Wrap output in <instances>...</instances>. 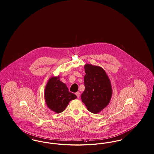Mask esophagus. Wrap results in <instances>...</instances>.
Segmentation results:
<instances>
[{
    "mask_svg": "<svg viewBox=\"0 0 154 154\" xmlns=\"http://www.w3.org/2000/svg\"><path fill=\"white\" fill-rule=\"evenodd\" d=\"M75 94H76V96H77V97H78V98H80V92H77L75 93Z\"/></svg>",
    "mask_w": 154,
    "mask_h": 154,
    "instance_id": "esophagus-1",
    "label": "esophagus"
}]
</instances>
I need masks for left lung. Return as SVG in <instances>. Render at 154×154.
I'll return each mask as SVG.
<instances>
[{
    "instance_id": "1",
    "label": "left lung",
    "mask_w": 154,
    "mask_h": 154,
    "mask_svg": "<svg viewBox=\"0 0 154 154\" xmlns=\"http://www.w3.org/2000/svg\"><path fill=\"white\" fill-rule=\"evenodd\" d=\"M84 69L85 91L81 94V100L88 111L98 113L110 102L112 94L111 81L100 66L86 63Z\"/></svg>"
}]
</instances>
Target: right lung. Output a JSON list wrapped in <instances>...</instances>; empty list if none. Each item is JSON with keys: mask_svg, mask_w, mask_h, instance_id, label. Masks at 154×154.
<instances>
[{"mask_svg": "<svg viewBox=\"0 0 154 154\" xmlns=\"http://www.w3.org/2000/svg\"><path fill=\"white\" fill-rule=\"evenodd\" d=\"M77 98L76 95L70 92L66 85L60 80V77L50 78L45 87V99L51 111L60 113L64 111L69 103Z\"/></svg>", "mask_w": 154, "mask_h": 154, "instance_id": "1", "label": "right lung"}]
</instances>
